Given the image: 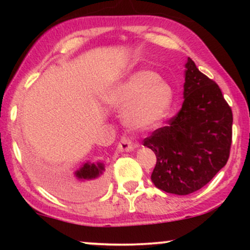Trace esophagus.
<instances>
[{"instance_id":"obj_1","label":"esophagus","mask_w":250,"mask_h":250,"mask_svg":"<svg viewBox=\"0 0 250 250\" xmlns=\"http://www.w3.org/2000/svg\"><path fill=\"white\" fill-rule=\"evenodd\" d=\"M136 147L137 146L134 145L133 141H131L129 137H125V136L121 137L119 145H117V149H119L120 151H131Z\"/></svg>"}]
</instances>
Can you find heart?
<instances>
[{
    "label": "heart",
    "mask_w": 250,
    "mask_h": 250,
    "mask_svg": "<svg viewBox=\"0 0 250 250\" xmlns=\"http://www.w3.org/2000/svg\"><path fill=\"white\" fill-rule=\"evenodd\" d=\"M173 100V88L151 70L135 71L104 95V101L113 107L129 103L125 120L134 128H148L159 123L167 115Z\"/></svg>",
    "instance_id": "1"
}]
</instances>
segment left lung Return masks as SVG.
Segmentation results:
<instances>
[{
    "label": "left lung",
    "instance_id": "1",
    "mask_svg": "<svg viewBox=\"0 0 250 250\" xmlns=\"http://www.w3.org/2000/svg\"><path fill=\"white\" fill-rule=\"evenodd\" d=\"M185 76L182 108L143 141L156 155L155 187L176 195L199 190L225 167L233 134V113L219 85L190 57Z\"/></svg>",
    "mask_w": 250,
    "mask_h": 250
}]
</instances>
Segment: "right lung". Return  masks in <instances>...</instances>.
Segmentation results:
<instances>
[{"instance_id":"add662e5","label":"right lung","mask_w":250,"mask_h":250,"mask_svg":"<svg viewBox=\"0 0 250 250\" xmlns=\"http://www.w3.org/2000/svg\"><path fill=\"white\" fill-rule=\"evenodd\" d=\"M104 171V166L101 162L90 163L87 162L75 173V176L82 181H94V185H99L102 182V174ZM79 191V189H77ZM81 191V189H80Z\"/></svg>"}]
</instances>
